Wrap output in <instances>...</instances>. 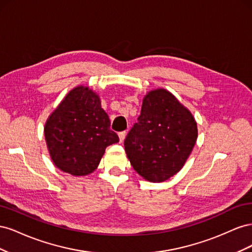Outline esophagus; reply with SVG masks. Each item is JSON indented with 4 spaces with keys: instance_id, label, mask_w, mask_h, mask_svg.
<instances>
[{
    "instance_id": "1",
    "label": "esophagus",
    "mask_w": 252,
    "mask_h": 252,
    "mask_svg": "<svg viewBox=\"0 0 252 252\" xmlns=\"http://www.w3.org/2000/svg\"><path fill=\"white\" fill-rule=\"evenodd\" d=\"M125 136H126V131H122L119 133V138H120V142L123 143L125 140Z\"/></svg>"
}]
</instances>
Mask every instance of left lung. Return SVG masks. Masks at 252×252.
Returning <instances> with one entry per match:
<instances>
[{
  "instance_id": "8db88e82",
  "label": "left lung",
  "mask_w": 252,
  "mask_h": 252,
  "mask_svg": "<svg viewBox=\"0 0 252 252\" xmlns=\"http://www.w3.org/2000/svg\"><path fill=\"white\" fill-rule=\"evenodd\" d=\"M197 139L196 122L168 90L154 89L144 96L138 122L124 146L133 169L152 183L177 174L185 165Z\"/></svg>"
}]
</instances>
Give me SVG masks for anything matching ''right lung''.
Returning <instances> with one entry per match:
<instances>
[{"instance_id":"obj_1","label":"right lung","mask_w":252,"mask_h":252,"mask_svg":"<svg viewBox=\"0 0 252 252\" xmlns=\"http://www.w3.org/2000/svg\"><path fill=\"white\" fill-rule=\"evenodd\" d=\"M44 134L53 164L74 177L94 172L106 147L119 142L100 96L84 85L71 89L51 112Z\"/></svg>"}]
</instances>
